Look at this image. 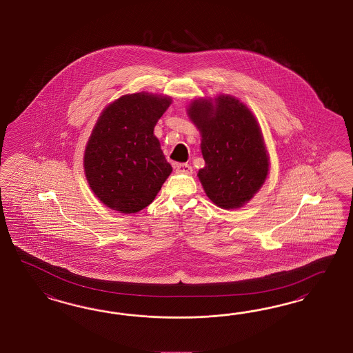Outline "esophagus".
Returning a JSON list of instances; mask_svg holds the SVG:
<instances>
[{
  "mask_svg": "<svg viewBox=\"0 0 353 353\" xmlns=\"http://www.w3.org/2000/svg\"><path fill=\"white\" fill-rule=\"evenodd\" d=\"M174 168L177 173H185V174H191L192 173V167L188 163H179V164H174Z\"/></svg>",
  "mask_w": 353,
  "mask_h": 353,
  "instance_id": "1",
  "label": "esophagus"
}]
</instances>
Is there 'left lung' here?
Returning <instances> with one entry per match:
<instances>
[{"mask_svg": "<svg viewBox=\"0 0 353 353\" xmlns=\"http://www.w3.org/2000/svg\"><path fill=\"white\" fill-rule=\"evenodd\" d=\"M188 114L201 131L205 167L198 177L207 196L223 210L243 207L268 174V154L254 115L230 95L214 103L194 100Z\"/></svg>", "mask_w": 353, "mask_h": 353, "instance_id": "obj_1", "label": "left lung"}]
</instances>
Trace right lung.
<instances>
[{"label":"right lung","instance_id":"right-lung-1","mask_svg":"<svg viewBox=\"0 0 353 353\" xmlns=\"http://www.w3.org/2000/svg\"><path fill=\"white\" fill-rule=\"evenodd\" d=\"M168 96L137 92L108 105L88 139L83 165L96 196L110 210L136 213L152 203L171 174L154 127Z\"/></svg>","mask_w":353,"mask_h":353}]
</instances>
